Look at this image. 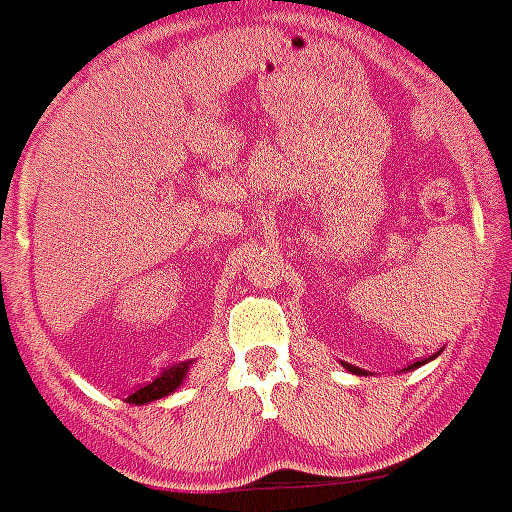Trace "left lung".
<instances>
[{"label": "left lung", "instance_id": "1", "mask_svg": "<svg viewBox=\"0 0 512 512\" xmlns=\"http://www.w3.org/2000/svg\"><path fill=\"white\" fill-rule=\"evenodd\" d=\"M427 361H430V358H425V361H418V363L408 365V368H406V370H410V368H420V365H422V363H427ZM344 368H346V370H349V372H353V375H368V372H365L363 368H356V365H349V363H344Z\"/></svg>", "mask_w": 512, "mask_h": 512}]
</instances>
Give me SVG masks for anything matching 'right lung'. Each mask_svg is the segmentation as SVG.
<instances>
[{
    "instance_id": "right-lung-1",
    "label": "right lung",
    "mask_w": 512,
    "mask_h": 512,
    "mask_svg": "<svg viewBox=\"0 0 512 512\" xmlns=\"http://www.w3.org/2000/svg\"><path fill=\"white\" fill-rule=\"evenodd\" d=\"M187 368H189V361L180 363V365H173V368L159 372L154 380H151L149 384H144L142 389H137L135 394H130L125 401L135 403V406H142V403L156 401V399H161V396L173 394V391L182 384V377L187 375Z\"/></svg>"
}]
</instances>
